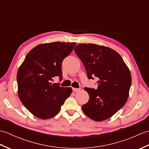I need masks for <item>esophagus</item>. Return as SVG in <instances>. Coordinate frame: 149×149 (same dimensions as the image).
Here are the masks:
<instances>
[{"label": "esophagus", "instance_id": "1", "mask_svg": "<svg viewBox=\"0 0 149 149\" xmlns=\"http://www.w3.org/2000/svg\"><path fill=\"white\" fill-rule=\"evenodd\" d=\"M81 88H72V90L73 91H74V92H77V91H80Z\"/></svg>", "mask_w": 149, "mask_h": 149}]
</instances>
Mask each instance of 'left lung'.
Wrapping results in <instances>:
<instances>
[{"label": "left lung", "mask_w": 149, "mask_h": 149, "mask_svg": "<svg viewBox=\"0 0 149 149\" xmlns=\"http://www.w3.org/2000/svg\"><path fill=\"white\" fill-rule=\"evenodd\" d=\"M74 51L83 63L88 78L98 79L96 89L84 88L90 99L82 109L95 121L110 118L127 102L132 82L130 71L119 54L109 47L81 43Z\"/></svg>", "instance_id": "left-lung-1"}]
</instances>
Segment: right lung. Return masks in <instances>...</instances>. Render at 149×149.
I'll return each instance as SVG.
<instances>
[{"label": "right lung", "instance_id": "add662e5", "mask_svg": "<svg viewBox=\"0 0 149 149\" xmlns=\"http://www.w3.org/2000/svg\"><path fill=\"white\" fill-rule=\"evenodd\" d=\"M76 43L53 42L41 44L27 54L19 68L17 80L22 103L35 116L52 118L70 95L71 88L52 83L54 77L62 80L63 59L70 54Z\"/></svg>", "mask_w": 149, "mask_h": 149}]
</instances>
